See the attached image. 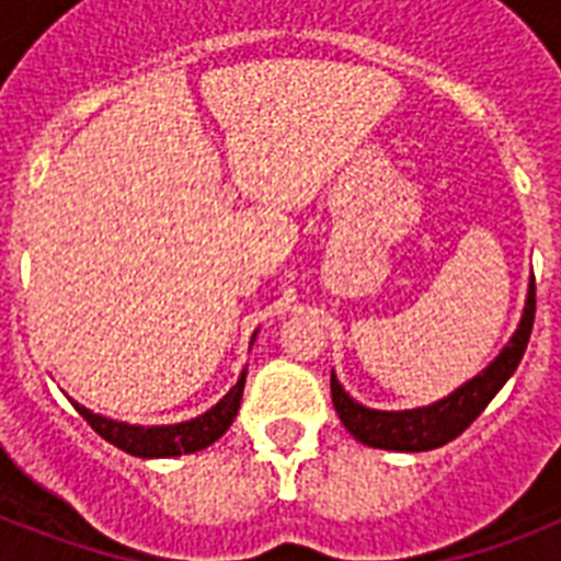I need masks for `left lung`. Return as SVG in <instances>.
<instances>
[{
    "label": "left lung",
    "mask_w": 561,
    "mask_h": 561,
    "mask_svg": "<svg viewBox=\"0 0 561 561\" xmlns=\"http://www.w3.org/2000/svg\"><path fill=\"white\" fill-rule=\"evenodd\" d=\"M533 320H536V279L527 290V306L518 332L506 350L497 355L480 375H474L460 390H454L448 399L427 404L416 410H369L352 399L332 375V401L343 427L350 431L358 443L369 448H387V451H431L439 445L451 443L486 410L495 399V392L510 381V375L518 369L524 350L530 343Z\"/></svg>",
    "instance_id": "1"
}]
</instances>
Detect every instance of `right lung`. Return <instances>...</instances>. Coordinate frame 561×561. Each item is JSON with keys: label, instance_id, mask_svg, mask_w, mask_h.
Masks as SVG:
<instances>
[{"label": "right lung", "instance_id": "add662e5", "mask_svg": "<svg viewBox=\"0 0 561 561\" xmlns=\"http://www.w3.org/2000/svg\"><path fill=\"white\" fill-rule=\"evenodd\" d=\"M241 396H244V375L203 416L192 419V422H180V425L157 427L125 425V422H113L107 416H99V413H92V410L81 408V404H75V408L90 422L95 434L104 436L107 443H113L122 451L134 454V457H180V454L203 451V448H209L215 439L227 434V427L232 425V419H236L238 408H241Z\"/></svg>", "mask_w": 561, "mask_h": 561}]
</instances>
